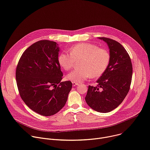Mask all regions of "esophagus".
Here are the masks:
<instances>
[{
	"label": "esophagus",
	"mask_w": 150,
	"mask_h": 150,
	"mask_svg": "<svg viewBox=\"0 0 150 150\" xmlns=\"http://www.w3.org/2000/svg\"><path fill=\"white\" fill-rule=\"evenodd\" d=\"M77 85H78V83H74V82H72V86H73L74 87H75V86H77Z\"/></svg>",
	"instance_id": "34e87169"
}]
</instances>
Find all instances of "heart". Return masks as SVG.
I'll list each match as a JSON object with an SVG mask.
<instances>
[{
	"instance_id": "obj_1",
	"label": "heart",
	"mask_w": 150,
	"mask_h": 150,
	"mask_svg": "<svg viewBox=\"0 0 150 150\" xmlns=\"http://www.w3.org/2000/svg\"><path fill=\"white\" fill-rule=\"evenodd\" d=\"M69 55L62 52L58 57L59 65L65 71L72 69L75 62L80 60V69L68 74L66 79L74 83H80L89 77L99 78L106 71L110 62V54L96 45L81 43L71 47Z\"/></svg>"
}]
</instances>
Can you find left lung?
Returning a JSON list of instances; mask_svg holds the SVG:
<instances>
[{"instance_id": "left-lung-1", "label": "left lung", "mask_w": 150, "mask_h": 150, "mask_svg": "<svg viewBox=\"0 0 150 150\" xmlns=\"http://www.w3.org/2000/svg\"><path fill=\"white\" fill-rule=\"evenodd\" d=\"M99 39L108 45L110 62L96 81L97 86H88L85 99L94 111L106 113L118 107L127 96L132 82V64L129 54L121 44L110 38Z\"/></svg>"}]
</instances>
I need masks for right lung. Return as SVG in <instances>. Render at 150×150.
<instances>
[{
	"label": "right lung",
	"mask_w": 150,
	"mask_h": 150,
	"mask_svg": "<svg viewBox=\"0 0 150 150\" xmlns=\"http://www.w3.org/2000/svg\"><path fill=\"white\" fill-rule=\"evenodd\" d=\"M58 44L48 40L27 48L16 69V81L22 100L43 116L57 113L66 103L72 89L70 81L60 82L63 73L58 62Z\"/></svg>",
	"instance_id": "add662e5"
}]
</instances>
